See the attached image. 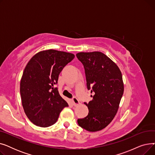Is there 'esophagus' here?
I'll list each match as a JSON object with an SVG mask.
<instances>
[{
    "instance_id": "obj_1",
    "label": "esophagus",
    "mask_w": 155,
    "mask_h": 155,
    "mask_svg": "<svg viewBox=\"0 0 155 155\" xmlns=\"http://www.w3.org/2000/svg\"><path fill=\"white\" fill-rule=\"evenodd\" d=\"M71 102H72V104H73V105H74V106H78V105L80 104L78 100L76 98V97H73V98L71 99Z\"/></svg>"
}]
</instances>
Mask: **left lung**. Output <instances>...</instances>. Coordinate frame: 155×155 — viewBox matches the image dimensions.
Returning <instances> with one entry per match:
<instances>
[{
  "mask_svg": "<svg viewBox=\"0 0 155 155\" xmlns=\"http://www.w3.org/2000/svg\"><path fill=\"white\" fill-rule=\"evenodd\" d=\"M76 56L84 67L88 90L94 93L92 101L84 103L88 116L78 119L77 123L88 131H101L110 123L118 110L124 93L122 73L117 65L101 52H80Z\"/></svg>",
  "mask_w": 155,
  "mask_h": 155,
  "instance_id": "left-lung-1",
  "label": "left lung"
}]
</instances>
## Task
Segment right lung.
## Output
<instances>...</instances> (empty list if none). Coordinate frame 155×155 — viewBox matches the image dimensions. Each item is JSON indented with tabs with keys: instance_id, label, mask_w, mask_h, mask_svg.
Returning <instances> with one entry per match:
<instances>
[{
	"instance_id": "add662e5",
	"label": "right lung",
	"mask_w": 155,
	"mask_h": 155,
	"mask_svg": "<svg viewBox=\"0 0 155 155\" xmlns=\"http://www.w3.org/2000/svg\"><path fill=\"white\" fill-rule=\"evenodd\" d=\"M74 57L72 53L48 50L36 53L26 64L20 93L24 112L36 126L46 127L54 124L63 109L68 106L54 85L63 68Z\"/></svg>"
}]
</instances>
